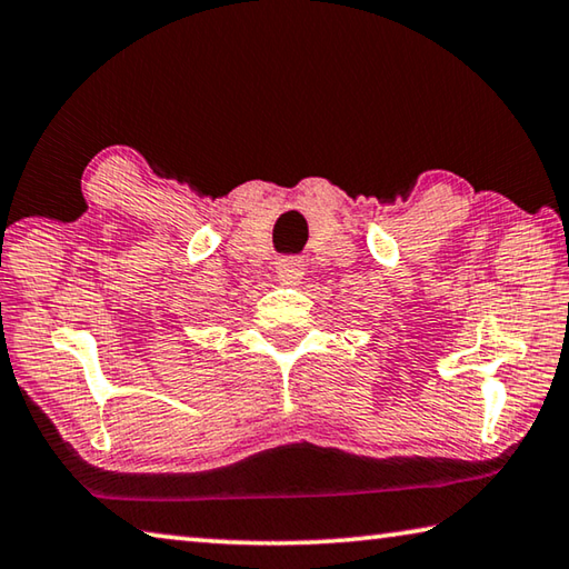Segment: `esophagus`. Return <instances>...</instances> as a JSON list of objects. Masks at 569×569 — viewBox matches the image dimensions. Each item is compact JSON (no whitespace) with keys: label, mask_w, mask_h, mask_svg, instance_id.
Listing matches in <instances>:
<instances>
[{"label":"esophagus","mask_w":569,"mask_h":569,"mask_svg":"<svg viewBox=\"0 0 569 569\" xmlns=\"http://www.w3.org/2000/svg\"><path fill=\"white\" fill-rule=\"evenodd\" d=\"M303 261L301 258H278L276 261V276L278 281L286 286H298L303 278Z\"/></svg>","instance_id":"1"}]
</instances>
